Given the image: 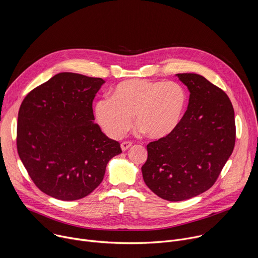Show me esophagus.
<instances>
[{"label": "esophagus", "mask_w": 258, "mask_h": 258, "mask_svg": "<svg viewBox=\"0 0 258 258\" xmlns=\"http://www.w3.org/2000/svg\"><path fill=\"white\" fill-rule=\"evenodd\" d=\"M133 145V142H130V141H125V142H122L121 143V149H122V151H125V150H127L130 147Z\"/></svg>", "instance_id": "34e87169"}]
</instances>
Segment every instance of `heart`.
<instances>
[{"label": "heart", "mask_w": 258, "mask_h": 258, "mask_svg": "<svg viewBox=\"0 0 258 258\" xmlns=\"http://www.w3.org/2000/svg\"><path fill=\"white\" fill-rule=\"evenodd\" d=\"M188 105V93L174 82L130 80L95 104V116L111 138L122 137L133 124L152 139L169 136L179 124Z\"/></svg>", "instance_id": "obj_1"}]
</instances>
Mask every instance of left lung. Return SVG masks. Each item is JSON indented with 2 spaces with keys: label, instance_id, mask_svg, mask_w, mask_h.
I'll list each match as a JSON object with an SVG mask.
<instances>
[{
  "label": "left lung",
  "instance_id": "obj_1",
  "mask_svg": "<svg viewBox=\"0 0 258 258\" xmlns=\"http://www.w3.org/2000/svg\"><path fill=\"white\" fill-rule=\"evenodd\" d=\"M190 91L189 105L177 127L147 145L143 178L158 197L187 200L210 189L236 142L234 108L228 95L196 73H178Z\"/></svg>",
  "mask_w": 258,
  "mask_h": 258
}]
</instances>
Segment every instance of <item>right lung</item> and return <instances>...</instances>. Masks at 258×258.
<instances>
[{
  "label": "right lung",
  "mask_w": 258,
  "mask_h": 258,
  "mask_svg": "<svg viewBox=\"0 0 258 258\" xmlns=\"http://www.w3.org/2000/svg\"><path fill=\"white\" fill-rule=\"evenodd\" d=\"M105 83L61 72L30 91L18 112V155L34 185L63 201L90 195L120 144L94 122L93 100Z\"/></svg>",
  "instance_id": "1"
}]
</instances>
